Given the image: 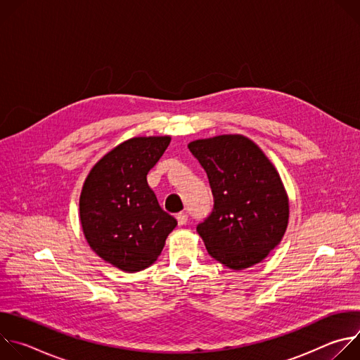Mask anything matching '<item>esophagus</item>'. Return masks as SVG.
<instances>
[{
  "label": "esophagus",
  "instance_id": "1",
  "mask_svg": "<svg viewBox=\"0 0 360 360\" xmlns=\"http://www.w3.org/2000/svg\"><path fill=\"white\" fill-rule=\"evenodd\" d=\"M176 221H178V225H179V226H184V225H186V222H188V215H186L185 212H181V214L176 215Z\"/></svg>",
  "mask_w": 360,
  "mask_h": 360
}]
</instances>
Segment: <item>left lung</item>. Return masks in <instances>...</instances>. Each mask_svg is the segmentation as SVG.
I'll use <instances>...</instances> for the list:
<instances>
[{"label":"left lung","mask_w":360,"mask_h":360,"mask_svg":"<svg viewBox=\"0 0 360 360\" xmlns=\"http://www.w3.org/2000/svg\"><path fill=\"white\" fill-rule=\"evenodd\" d=\"M207 171L214 211L196 226L208 253L242 271L262 262L288 228L289 198L279 172L249 138L226 134L188 143Z\"/></svg>","instance_id":"obj_1"}]
</instances>
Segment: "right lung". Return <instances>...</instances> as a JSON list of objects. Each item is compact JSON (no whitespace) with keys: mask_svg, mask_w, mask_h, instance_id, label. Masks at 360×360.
I'll list each match as a JSON object with an SVG mask.
<instances>
[{"mask_svg":"<svg viewBox=\"0 0 360 360\" xmlns=\"http://www.w3.org/2000/svg\"><path fill=\"white\" fill-rule=\"evenodd\" d=\"M171 136H135L112 148L89 171L79 195V221L102 261L139 272L158 259L176 219L167 214L146 175Z\"/></svg>","mask_w":360,"mask_h":360,"instance_id":"right-lung-1","label":"right lung"}]
</instances>
